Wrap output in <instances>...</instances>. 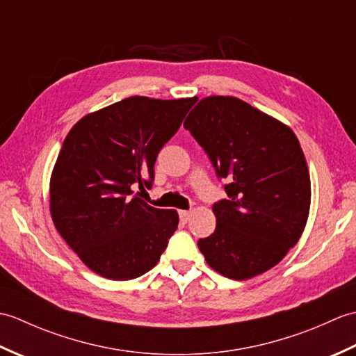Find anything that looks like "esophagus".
Listing matches in <instances>:
<instances>
[{
	"mask_svg": "<svg viewBox=\"0 0 356 356\" xmlns=\"http://www.w3.org/2000/svg\"><path fill=\"white\" fill-rule=\"evenodd\" d=\"M179 217H180V220L186 223L191 218V211H179Z\"/></svg>",
	"mask_w": 356,
	"mask_h": 356,
	"instance_id": "esophagus-1",
	"label": "esophagus"
}]
</instances>
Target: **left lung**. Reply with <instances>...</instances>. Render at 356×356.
<instances>
[{"mask_svg":"<svg viewBox=\"0 0 356 356\" xmlns=\"http://www.w3.org/2000/svg\"><path fill=\"white\" fill-rule=\"evenodd\" d=\"M218 177L216 231L199 240L218 274L249 280L274 268L297 245L311 208V176L289 127L234 96H208L185 119Z\"/></svg>","mask_w":356,"mask_h":356,"instance_id":"1","label":"left lung"}]
</instances>
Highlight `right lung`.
Returning <instances> with one entry per match:
<instances>
[{"mask_svg":"<svg viewBox=\"0 0 356 356\" xmlns=\"http://www.w3.org/2000/svg\"><path fill=\"white\" fill-rule=\"evenodd\" d=\"M194 97L131 96L88 113L67 134L50 177V214L87 268L108 280L153 269L177 229L176 209H157L134 194L154 179L159 151Z\"/></svg>","mask_w":356,"mask_h":356,"instance_id":"add662e5","label":"right lung"}]
</instances>
